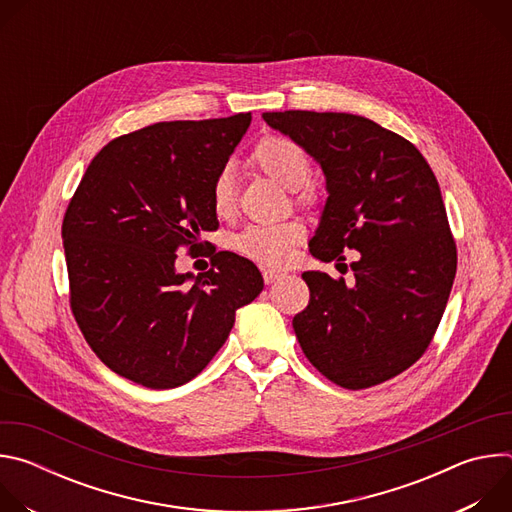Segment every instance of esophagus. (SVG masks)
Instances as JSON below:
<instances>
[{
    "mask_svg": "<svg viewBox=\"0 0 512 512\" xmlns=\"http://www.w3.org/2000/svg\"><path fill=\"white\" fill-rule=\"evenodd\" d=\"M283 277V271H275V269H263V279H265V283L267 285H271V283H275L277 279H281Z\"/></svg>",
    "mask_w": 512,
    "mask_h": 512,
    "instance_id": "34e87169",
    "label": "esophagus"
}]
</instances>
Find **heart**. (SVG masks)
Segmentation results:
<instances>
[{
  "label": "heart",
  "instance_id": "obj_1",
  "mask_svg": "<svg viewBox=\"0 0 512 512\" xmlns=\"http://www.w3.org/2000/svg\"><path fill=\"white\" fill-rule=\"evenodd\" d=\"M249 162L283 188L296 190L300 202H316V188L308 184L310 158L298 141L285 135H265L257 141ZM210 202L218 216L227 218L235 212L237 200L233 172L229 168H223L214 176ZM304 235L306 229L298 221L257 223L249 225L235 237V249L265 267H283L291 257V249L304 239Z\"/></svg>",
  "mask_w": 512,
  "mask_h": 512
}]
</instances>
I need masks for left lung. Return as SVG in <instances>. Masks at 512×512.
<instances>
[{
	"label": "left lung",
	"mask_w": 512,
	"mask_h": 512,
	"mask_svg": "<svg viewBox=\"0 0 512 512\" xmlns=\"http://www.w3.org/2000/svg\"><path fill=\"white\" fill-rule=\"evenodd\" d=\"M322 166L328 200L310 253L344 261L354 281L302 273L310 304L294 318L314 367L344 389H369L407 371L444 316L458 253L440 186L405 137L350 113H263Z\"/></svg>",
	"instance_id": "8db88e82"
}]
</instances>
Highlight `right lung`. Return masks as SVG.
Instances as JSON below:
<instances>
[{"instance_id": "obj_1", "label": "right lung", "mask_w": 512, "mask_h": 512, "mask_svg": "<svg viewBox=\"0 0 512 512\" xmlns=\"http://www.w3.org/2000/svg\"><path fill=\"white\" fill-rule=\"evenodd\" d=\"M251 113L162 121L115 137L70 198L62 241L70 310L107 367L148 389L192 381L229 338L235 314L263 289L259 269L231 251L178 273L180 249L216 231L210 186ZM208 245V243H206Z\"/></svg>"}]
</instances>
